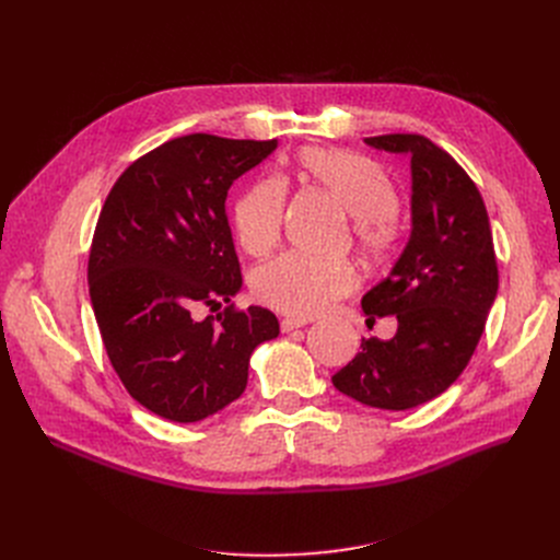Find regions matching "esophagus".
I'll use <instances>...</instances> for the list:
<instances>
[{"mask_svg":"<svg viewBox=\"0 0 560 560\" xmlns=\"http://www.w3.org/2000/svg\"><path fill=\"white\" fill-rule=\"evenodd\" d=\"M304 325H308V319H304V317H283L281 319V331L288 334L292 329H302Z\"/></svg>","mask_w":560,"mask_h":560,"instance_id":"34e87169","label":"esophagus"}]
</instances>
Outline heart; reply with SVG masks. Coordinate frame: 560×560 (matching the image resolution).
I'll return each instance as SVG.
<instances>
[{
    "label": "heart",
    "mask_w": 560,
    "mask_h": 560,
    "mask_svg": "<svg viewBox=\"0 0 560 560\" xmlns=\"http://www.w3.org/2000/svg\"><path fill=\"white\" fill-rule=\"evenodd\" d=\"M304 182L331 197L354 220L363 254L378 258L397 241L395 213L399 192L390 174L374 159L331 147H306L295 159ZM285 220V186L275 176L252 182L233 203V224L241 245L268 254L281 238ZM357 288L347 262H317L302 254H283L260 265L252 277L258 302L290 317H315Z\"/></svg>",
    "instance_id": "1"
}]
</instances>
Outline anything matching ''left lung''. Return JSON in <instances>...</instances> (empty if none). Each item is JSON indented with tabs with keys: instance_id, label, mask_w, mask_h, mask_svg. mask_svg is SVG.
<instances>
[{
	"instance_id": "left-lung-1",
	"label": "left lung",
	"mask_w": 560,
	"mask_h": 560,
	"mask_svg": "<svg viewBox=\"0 0 560 560\" xmlns=\"http://www.w3.org/2000/svg\"><path fill=\"white\" fill-rule=\"evenodd\" d=\"M410 156V238L390 275L368 290V322L395 315L390 340L368 338L331 381L365 406L408 410L443 395L472 359L497 298L486 203L467 172L429 138H365Z\"/></svg>"
}]
</instances>
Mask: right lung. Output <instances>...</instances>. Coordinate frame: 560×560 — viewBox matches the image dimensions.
<instances>
[{"instance_id": "add662e5", "label": "right lung", "mask_w": 560, "mask_h": 560, "mask_svg": "<svg viewBox=\"0 0 560 560\" xmlns=\"http://www.w3.org/2000/svg\"><path fill=\"white\" fill-rule=\"evenodd\" d=\"M277 140L190 133L131 163L110 188L93 235L88 288L127 393L172 422L209 418L247 388L249 357L279 336L272 311H235L243 288L224 201ZM224 312L191 317L199 304Z\"/></svg>"}]
</instances>
